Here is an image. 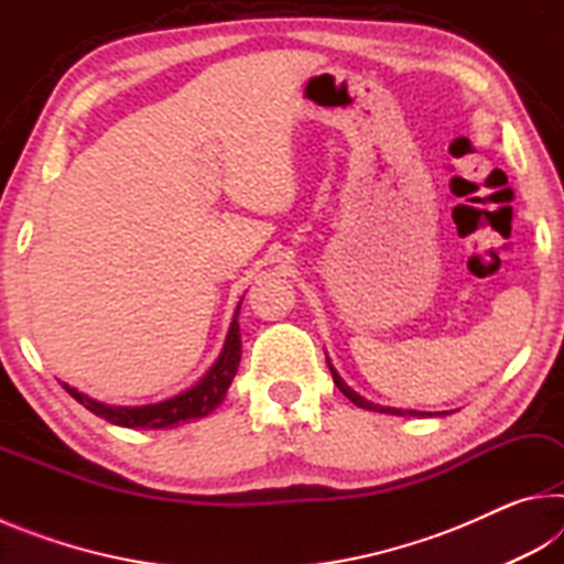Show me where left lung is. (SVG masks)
Returning <instances> with one entry per match:
<instances>
[{
  "mask_svg": "<svg viewBox=\"0 0 564 564\" xmlns=\"http://www.w3.org/2000/svg\"><path fill=\"white\" fill-rule=\"evenodd\" d=\"M328 368H330V373H333V383L338 386V390L343 395H346L350 403H356L358 408H366V410H376V413H388V415H425V413H415V410H400V408H383V405H376V403H370V400H366V398H360L356 390H350L346 383H343L340 380V376L336 373V368L330 366V360H328Z\"/></svg>",
  "mask_w": 564,
  "mask_h": 564,
  "instance_id": "1",
  "label": "left lung"
}]
</instances>
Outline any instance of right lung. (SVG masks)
I'll use <instances>...</instances> for the list:
<instances>
[{
	"label": "right lung",
	"instance_id": "1",
	"mask_svg": "<svg viewBox=\"0 0 564 564\" xmlns=\"http://www.w3.org/2000/svg\"><path fill=\"white\" fill-rule=\"evenodd\" d=\"M238 311L231 323V330H228L226 346L221 350V356L214 362V368L208 370L204 380L191 390H184V393L176 398H169L164 403L156 405H141V408H119V405H104L91 400L87 395H82L79 390H74L64 383V388L69 390V395L79 400V403L91 410L94 415H99L104 420H109L113 425L121 427H144V431H159V427H174L178 423H186V420H196L204 417L221 405V400L226 398V390L231 386V380L238 370V362H241V330H238Z\"/></svg>",
	"mask_w": 564,
	"mask_h": 564
}]
</instances>
